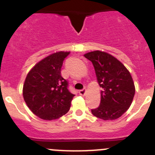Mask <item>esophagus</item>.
Masks as SVG:
<instances>
[{"label":"esophagus","instance_id":"1","mask_svg":"<svg viewBox=\"0 0 155 155\" xmlns=\"http://www.w3.org/2000/svg\"><path fill=\"white\" fill-rule=\"evenodd\" d=\"M85 93H86L85 88H83V89H81L79 91V94H80L81 95H84V94H85Z\"/></svg>","mask_w":155,"mask_h":155}]
</instances>
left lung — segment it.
Here are the masks:
<instances>
[{
    "label": "left lung",
    "mask_w": 155,
    "mask_h": 155,
    "mask_svg": "<svg viewBox=\"0 0 155 155\" xmlns=\"http://www.w3.org/2000/svg\"><path fill=\"white\" fill-rule=\"evenodd\" d=\"M84 57L92 63L103 89L99 106L91 109V113L104 120L119 118L130 108L135 94L130 74L120 61L105 52H90Z\"/></svg>",
    "instance_id": "obj_1"
}]
</instances>
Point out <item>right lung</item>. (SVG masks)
Wrapping results in <instances>:
<instances>
[{
  "instance_id": "1",
  "label": "right lung",
  "mask_w": 155,
  "mask_h": 155,
  "mask_svg": "<svg viewBox=\"0 0 155 155\" xmlns=\"http://www.w3.org/2000/svg\"><path fill=\"white\" fill-rule=\"evenodd\" d=\"M70 52L48 56L28 72L23 97L30 110L45 120H57L69 111L74 94L68 90V81L61 76V68Z\"/></svg>"
}]
</instances>
